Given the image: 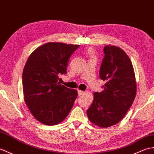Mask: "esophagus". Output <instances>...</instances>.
<instances>
[{
    "mask_svg": "<svg viewBox=\"0 0 154 154\" xmlns=\"http://www.w3.org/2000/svg\"><path fill=\"white\" fill-rule=\"evenodd\" d=\"M83 93H84V91H81V90H78V95L79 96H82L83 94Z\"/></svg>",
    "mask_w": 154,
    "mask_h": 154,
    "instance_id": "1",
    "label": "esophagus"
}]
</instances>
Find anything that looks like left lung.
Masks as SVG:
<instances>
[{"instance_id": "obj_1", "label": "left lung", "mask_w": 154, "mask_h": 154, "mask_svg": "<svg viewBox=\"0 0 154 154\" xmlns=\"http://www.w3.org/2000/svg\"><path fill=\"white\" fill-rule=\"evenodd\" d=\"M100 77L106 81L103 91L94 92L87 111L91 122L102 128L112 127L125 116L134 100L137 83L131 61L122 49L106 45Z\"/></svg>"}]
</instances>
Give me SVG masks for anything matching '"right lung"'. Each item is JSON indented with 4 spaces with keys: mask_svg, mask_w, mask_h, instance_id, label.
<instances>
[{
    "mask_svg": "<svg viewBox=\"0 0 154 154\" xmlns=\"http://www.w3.org/2000/svg\"><path fill=\"white\" fill-rule=\"evenodd\" d=\"M80 45L50 42L31 53L22 75L24 100L33 117L46 125L62 122L69 113L77 91L60 84L70 56Z\"/></svg>",
    "mask_w": 154,
    "mask_h": 154,
    "instance_id": "obj_1",
    "label": "right lung"
}]
</instances>
